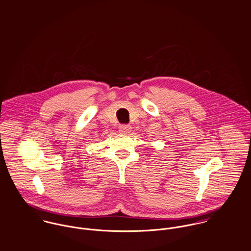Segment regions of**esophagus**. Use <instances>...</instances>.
I'll return each mask as SVG.
<instances>
[{
    "label": "esophagus",
    "instance_id": "34e87169",
    "mask_svg": "<svg viewBox=\"0 0 251 251\" xmlns=\"http://www.w3.org/2000/svg\"><path fill=\"white\" fill-rule=\"evenodd\" d=\"M119 132L123 135H127L128 133H130L131 131V126L130 125H125V124H122L119 126Z\"/></svg>",
    "mask_w": 251,
    "mask_h": 251
}]
</instances>
